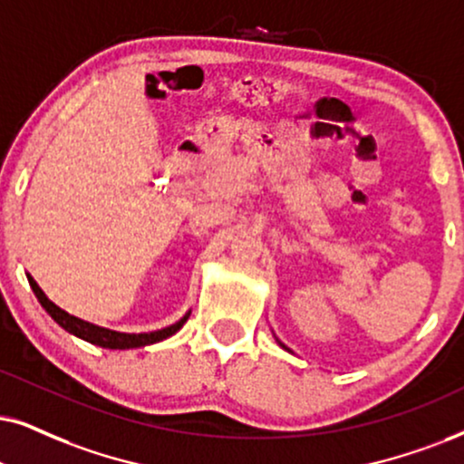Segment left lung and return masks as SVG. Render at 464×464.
Here are the masks:
<instances>
[{
	"label": "left lung",
	"mask_w": 464,
	"mask_h": 464,
	"mask_svg": "<svg viewBox=\"0 0 464 464\" xmlns=\"http://www.w3.org/2000/svg\"><path fill=\"white\" fill-rule=\"evenodd\" d=\"M283 347H285V344H283Z\"/></svg>",
	"instance_id": "1"
}]
</instances>
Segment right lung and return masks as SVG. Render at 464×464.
I'll return each instance as SVG.
<instances>
[{"instance_id": "add662e5", "label": "right lung", "mask_w": 464, "mask_h": 464, "mask_svg": "<svg viewBox=\"0 0 464 464\" xmlns=\"http://www.w3.org/2000/svg\"><path fill=\"white\" fill-rule=\"evenodd\" d=\"M27 280H29V285H32L34 293H36L38 302L43 304L46 313H49L53 319H55L57 324L63 327V330L70 332V334H74V336L87 340V343L98 344V347H104V349H139V347H145V344L160 343V340L173 336V334L178 332L179 327L186 324V319H188V314H186L184 319L178 321V324L164 327V330L150 332V334H121V332H113V330H107V327L87 324V321L79 319V316L68 314L66 310H62L60 306H55V304H53L49 297L44 295V291L40 289L38 283L32 278V276H27Z\"/></svg>"}]
</instances>
